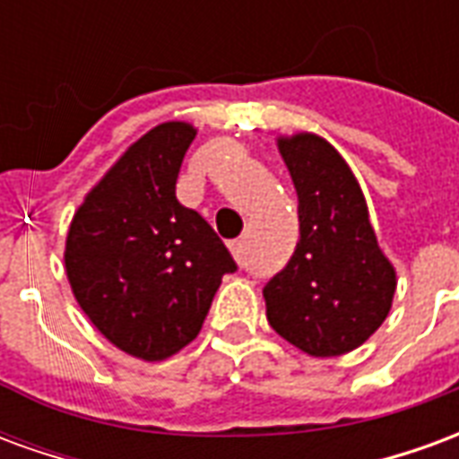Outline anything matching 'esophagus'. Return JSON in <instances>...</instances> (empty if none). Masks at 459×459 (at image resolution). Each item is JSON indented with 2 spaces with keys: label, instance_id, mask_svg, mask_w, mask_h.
<instances>
[{
  "label": "esophagus",
  "instance_id": "1",
  "mask_svg": "<svg viewBox=\"0 0 459 459\" xmlns=\"http://www.w3.org/2000/svg\"><path fill=\"white\" fill-rule=\"evenodd\" d=\"M230 253H233V258L238 265H246V255H248V250H246V243L243 240H230L229 243Z\"/></svg>",
  "mask_w": 459,
  "mask_h": 459
}]
</instances>
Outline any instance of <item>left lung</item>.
<instances>
[{"instance_id": "obj_1", "label": "left lung", "mask_w": 459, "mask_h": 459, "mask_svg": "<svg viewBox=\"0 0 459 459\" xmlns=\"http://www.w3.org/2000/svg\"><path fill=\"white\" fill-rule=\"evenodd\" d=\"M298 191L299 240L263 298L270 327L309 356L354 351L391 312L395 268L368 221L364 191L346 160L315 132L280 134Z\"/></svg>"}]
</instances>
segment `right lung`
I'll use <instances>...</instances> for the list:
<instances>
[{"label": "right lung", "mask_w": 459, "mask_h": 459, "mask_svg": "<svg viewBox=\"0 0 459 459\" xmlns=\"http://www.w3.org/2000/svg\"><path fill=\"white\" fill-rule=\"evenodd\" d=\"M196 137L171 120L132 142L85 194L65 236V275L93 327L125 354L161 361L196 339L236 263L177 177Z\"/></svg>", "instance_id": "add662e5"}]
</instances>
